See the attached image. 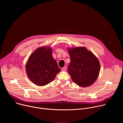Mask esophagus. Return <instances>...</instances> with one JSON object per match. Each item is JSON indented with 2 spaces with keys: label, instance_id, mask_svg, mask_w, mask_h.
<instances>
[{
  "label": "esophagus",
  "instance_id": "1",
  "mask_svg": "<svg viewBox=\"0 0 123 123\" xmlns=\"http://www.w3.org/2000/svg\"><path fill=\"white\" fill-rule=\"evenodd\" d=\"M62 71H66V67H63L62 68Z\"/></svg>",
  "mask_w": 123,
  "mask_h": 123
}]
</instances>
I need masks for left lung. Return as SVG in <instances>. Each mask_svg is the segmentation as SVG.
<instances>
[{
	"label": "left lung",
	"instance_id": "8db88e82",
	"mask_svg": "<svg viewBox=\"0 0 123 123\" xmlns=\"http://www.w3.org/2000/svg\"><path fill=\"white\" fill-rule=\"evenodd\" d=\"M71 58L68 73L73 82L81 87L89 86L97 80L100 64L97 57L86 47L68 49Z\"/></svg>",
	"mask_w": 123,
	"mask_h": 123
}]
</instances>
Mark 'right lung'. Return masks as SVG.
<instances>
[{
    "mask_svg": "<svg viewBox=\"0 0 123 123\" xmlns=\"http://www.w3.org/2000/svg\"><path fill=\"white\" fill-rule=\"evenodd\" d=\"M52 49L43 46L37 48L29 56L26 64L28 78L34 84L45 86L53 81L61 69L52 56Z\"/></svg>",
    "mask_w": 123,
    "mask_h": 123,
    "instance_id": "obj_1",
    "label": "right lung"
}]
</instances>
